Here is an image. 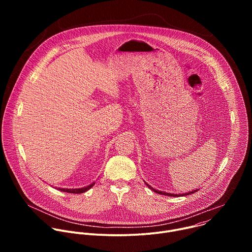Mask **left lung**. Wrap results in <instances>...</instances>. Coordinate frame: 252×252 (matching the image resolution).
<instances>
[{
    "mask_svg": "<svg viewBox=\"0 0 252 252\" xmlns=\"http://www.w3.org/2000/svg\"><path fill=\"white\" fill-rule=\"evenodd\" d=\"M146 183V182H145ZM146 185L149 187V189H151L153 191H155V192H157V193H158V194H162V195H167V196H186V195H189V194H191V193H194V192H196L198 189H194V190H192V191H189V192H187V193H183V194H173V193H168V192H164V191H159V190H157V189H155L154 188H152L150 185H148L147 183H146Z\"/></svg>",
    "mask_w": 252,
    "mask_h": 252,
    "instance_id": "obj_1",
    "label": "left lung"
}]
</instances>
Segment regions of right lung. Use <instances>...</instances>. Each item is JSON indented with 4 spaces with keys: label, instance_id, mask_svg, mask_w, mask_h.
<instances>
[{
    "label": "right lung",
    "instance_id": "add662e5",
    "mask_svg": "<svg viewBox=\"0 0 252 252\" xmlns=\"http://www.w3.org/2000/svg\"><path fill=\"white\" fill-rule=\"evenodd\" d=\"M94 186V183H93L92 185H90L88 187L82 188V189H60L59 188V190L63 191V192H68V193H84V192L88 191L89 189H91Z\"/></svg>",
    "mask_w": 252,
    "mask_h": 252
}]
</instances>
